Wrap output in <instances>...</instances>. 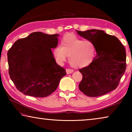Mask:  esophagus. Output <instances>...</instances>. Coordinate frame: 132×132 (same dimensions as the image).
Instances as JSON below:
<instances>
[{"mask_svg": "<svg viewBox=\"0 0 132 132\" xmlns=\"http://www.w3.org/2000/svg\"><path fill=\"white\" fill-rule=\"evenodd\" d=\"M66 73L68 75L69 74H71V73H72L73 72V70H72V69H67L66 70Z\"/></svg>", "mask_w": 132, "mask_h": 132, "instance_id": "34e87169", "label": "esophagus"}]
</instances>
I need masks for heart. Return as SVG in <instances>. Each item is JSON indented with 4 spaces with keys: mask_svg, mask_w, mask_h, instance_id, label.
Returning a JSON list of instances; mask_svg holds the SVG:
<instances>
[{
    "mask_svg": "<svg viewBox=\"0 0 132 132\" xmlns=\"http://www.w3.org/2000/svg\"><path fill=\"white\" fill-rule=\"evenodd\" d=\"M95 46L88 40L84 41L76 35L69 33L64 35L53 50V56L59 64H63L69 56V61L76 68H82L93 61L95 55Z\"/></svg>",
    "mask_w": 132,
    "mask_h": 132,
    "instance_id": "b5f03b06",
    "label": "heart"
}]
</instances>
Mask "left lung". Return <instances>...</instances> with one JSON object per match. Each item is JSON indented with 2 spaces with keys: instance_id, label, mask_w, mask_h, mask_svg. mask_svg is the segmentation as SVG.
I'll list each match as a JSON object with an SVG mask.
<instances>
[{
  "instance_id": "obj_1",
  "label": "left lung",
  "mask_w": 132,
  "mask_h": 132,
  "mask_svg": "<svg viewBox=\"0 0 132 132\" xmlns=\"http://www.w3.org/2000/svg\"><path fill=\"white\" fill-rule=\"evenodd\" d=\"M94 44L97 54L88 66L79 69L82 75L80 90L88 97L105 94L117 87L126 70V51L117 37L104 31L76 30Z\"/></svg>"
}]
</instances>
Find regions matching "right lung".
Here are the masks:
<instances>
[{
    "label": "right lung",
    "mask_w": 132,
    "mask_h": 132,
    "mask_svg": "<svg viewBox=\"0 0 132 132\" xmlns=\"http://www.w3.org/2000/svg\"><path fill=\"white\" fill-rule=\"evenodd\" d=\"M59 34L34 32L15 41L8 51L9 73L17 89L24 94L45 97L57 88L66 70L56 63L51 49Z\"/></svg>",
    "instance_id": "1"
}]
</instances>
